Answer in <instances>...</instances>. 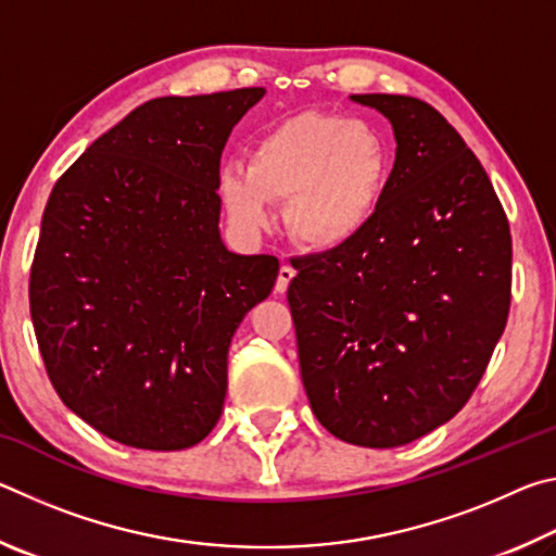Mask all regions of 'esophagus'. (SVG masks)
<instances>
[{
	"label": "esophagus",
	"instance_id": "1",
	"mask_svg": "<svg viewBox=\"0 0 556 556\" xmlns=\"http://www.w3.org/2000/svg\"><path fill=\"white\" fill-rule=\"evenodd\" d=\"M294 275H296V271H294V267H291V265H281V267H279L277 285H275V291H277V294H285L287 287H289V281L294 279Z\"/></svg>",
	"mask_w": 556,
	"mask_h": 556
}]
</instances>
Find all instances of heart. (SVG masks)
Returning <instances> with one entry per match:
<instances>
[{"instance_id":"b5f03b06","label":"heart","mask_w":556,"mask_h":556,"mask_svg":"<svg viewBox=\"0 0 556 556\" xmlns=\"http://www.w3.org/2000/svg\"><path fill=\"white\" fill-rule=\"evenodd\" d=\"M390 181V147L375 127L331 112H299L269 127L248 164H223L218 195L244 230H265L285 203L291 240L338 250L378 213Z\"/></svg>"}]
</instances>
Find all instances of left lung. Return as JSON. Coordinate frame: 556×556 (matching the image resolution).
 I'll return each mask as SVG.
<instances>
[{"label":"left lung","instance_id":"1","mask_svg":"<svg viewBox=\"0 0 556 556\" xmlns=\"http://www.w3.org/2000/svg\"><path fill=\"white\" fill-rule=\"evenodd\" d=\"M392 122L397 156L355 240L296 257L287 299L316 419L392 448L464 407L510 314L513 238L495 188L446 117L407 96H353Z\"/></svg>","mask_w":556,"mask_h":556}]
</instances>
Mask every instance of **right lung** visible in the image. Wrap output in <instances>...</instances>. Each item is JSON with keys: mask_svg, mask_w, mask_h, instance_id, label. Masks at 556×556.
I'll list each match as a JSON object with an SVG mask.
<instances>
[{"mask_svg": "<svg viewBox=\"0 0 556 556\" xmlns=\"http://www.w3.org/2000/svg\"><path fill=\"white\" fill-rule=\"evenodd\" d=\"M265 88L149 100L55 181L29 277L65 407L125 446L181 451L218 425L228 348L279 275L218 230L220 154Z\"/></svg>", "mask_w": 556, "mask_h": 556, "instance_id": "add662e5", "label": "right lung"}]
</instances>
